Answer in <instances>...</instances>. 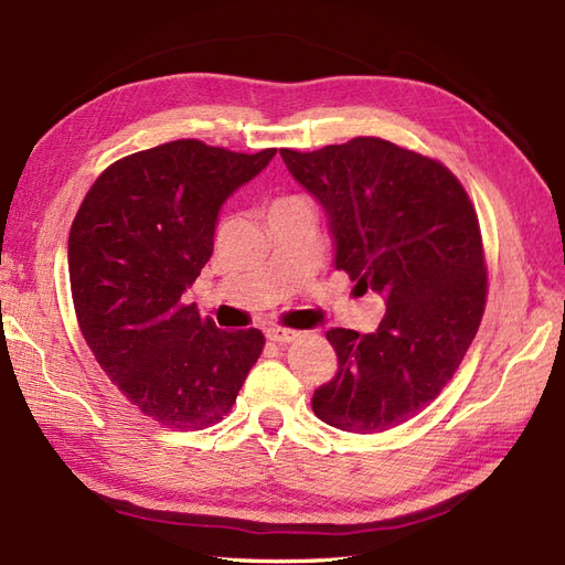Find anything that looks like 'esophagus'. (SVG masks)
Segmentation results:
<instances>
[{
	"instance_id": "34e87169",
	"label": "esophagus",
	"mask_w": 565,
	"mask_h": 565,
	"mask_svg": "<svg viewBox=\"0 0 565 565\" xmlns=\"http://www.w3.org/2000/svg\"><path fill=\"white\" fill-rule=\"evenodd\" d=\"M266 338H268L270 342H278V345H287V342H295V340L299 338V330L273 326V328L266 330Z\"/></svg>"
}]
</instances>
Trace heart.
Returning a JSON list of instances; mask_svg holds the SVG:
<instances>
[{
  "instance_id": "heart-1",
  "label": "heart",
  "mask_w": 565,
  "mask_h": 565,
  "mask_svg": "<svg viewBox=\"0 0 565 565\" xmlns=\"http://www.w3.org/2000/svg\"><path fill=\"white\" fill-rule=\"evenodd\" d=\"M285 201H295V199H285Z\"/></svg>"
}]
</instances>
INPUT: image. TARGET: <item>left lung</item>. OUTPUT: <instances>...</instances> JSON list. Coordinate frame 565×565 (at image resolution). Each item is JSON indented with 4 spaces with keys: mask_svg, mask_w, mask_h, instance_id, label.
Wrapping results in <instances>:
<instances>
[{
    "mask_svg": "<svg viewBox=\"0 0 565 565\" xmlns=\"http://www.w3.org/2000/svg\"><path fill=\"white\" fill-rule=\"evenodd\" d=\"M280 156L328 215L335 268L360 295L386 299L374 333L328 330L338 374L311 407L342 431L393 429L441 393L481 323L487 266L472 201L446 164L374 136Z\"/></svg>",
    "mask_w": 565,
    "mask_h": 565,
    "instance_id": "left-lung-1",
    "label": "left lung"
}]
</instances>
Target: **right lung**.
Instances as JSON below:
<instances>
[{
    "label": "right lung",
    "instance_id": "obj_1",
    "mask_svg": "<svg viewBox=\"0 0 565 565\" xmlns=\"http://www.w3.org/2000/svg\"><path fill=\"white\" fill-rule=\"evenodd\" d=\"M273 156L196 139L141 150L95 179L68 232L81 333L127 401L170 429L223 419L264 350L260 330H220L182 295L209 264L223 203Z\"/></svg>",
    "mask_w": 565,
    "mask_h": 565
}]
</instances>
